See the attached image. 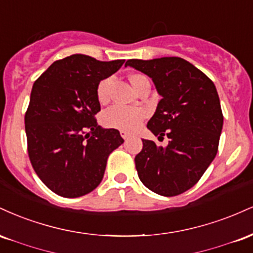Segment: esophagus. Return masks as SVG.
Segmentation results:
<instances>
[{
    "label": "esophagus",
    "mask_w": 253,
    "mask_h": 253,
    "mask_svg": "<svg viewBox=\"0 0 253 253\" xmlns=\"http://www.w3.org/2000/svg\"><path fill=\"white\" fill-rule=\"evenodd\" d=\"M120 134H121V136H123V138L125 139V140H128V139L130 138V134H129V133H127L126 130H121Z\"/></svg>",
    "instance_id": "1"
}]
</instances>
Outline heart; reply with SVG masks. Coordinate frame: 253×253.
<instances>
[{
    "instance_id": "b5f03b06",
    "label": "heart",
    "mask_w": 253,
    "mask_h": 253,
    "mask_svg": "<svg viewBox=\"0 0 253 253\" xmlns=\"http://www.w3.org/2000/svg\"><path fill=\"white\" fill-rule=\"evenodd\" d=\"M146 78L143 75L134 74L129 76V82L134 90L138 88L139 83ZM109 84L108 78L102 80L98 83L96 88V96L98 102L103 103L108 100L109 95ZM144 119L143 109L136 108V107H123V106H113L104 110L102 114V123L104 126L110 128H117L126 132H133L139 127Z\"/></svg>"
}]
</instances>
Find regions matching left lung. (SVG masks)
Wrapping results in <instances>:
<instances>
[{
	"label": "left lung",
	"instance_id": "8db88e82",
	"mask_svg": "<svg viewBox=\"0 0 253 253\" xmlns=\"http://www.w3.org/2000/svg\"><path fill=\"white\" fill-rule=\"evenodd\" d=\"M132 66L152 78L162 96L147 128L167 147L143 139L135 169L146 188L162 196L190 189L215 158L223 117L214 83L179 57L129 59Z\"/></svg>",
	"mask_w": 253,
	"mask_h": 253
}]
</instances>
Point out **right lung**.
I'll return each instance as SVG.
<instances>
[{
	"label": "right lung",
	"instance_id": "1",
	"mask_svg": "<svg viewBox=\"0 0 253 253\" xmlns=\"http://www.w3.org/2000/svg\"><path fill=\"white\" fill-rule=\"evenodd\" d=\"M124 59L100 62L72 54L54 62L34 82L25 114L28 157L48 189L80 197L102 181L108 156L124 143L120 132L98 126V83Z\"/></svg>",
	"mask_w": 253,
	"mask_h": 253
}]
</instances>
